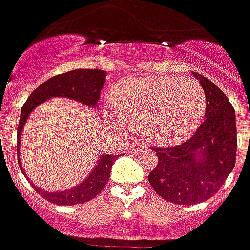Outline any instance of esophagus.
Masks as SVG:
<instances>
[{
  "mask_svg": "<svg viewBox=\"0 0 250 250\" xmlns=\"http://www.w3.org/2000/svg\"><path fill=\"white\" fill-rule=\"evenodd\" d=\"M143 150H146V146L141 142H132L131 145H128V151L131 154H139Z\"/></svg>",
  "mask_w": 250,
  "mask_h": 250,
  "instance_id": "esophagus-1",
  "label": "esophagus"
}]
</instances>
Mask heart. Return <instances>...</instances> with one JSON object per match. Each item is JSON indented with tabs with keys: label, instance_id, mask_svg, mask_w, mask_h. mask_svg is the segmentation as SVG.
Instances as JSON below:
<instances>
[{
	"label": "heart",
	"instance_id": "b5f03b06",
	"mask_svg": "<svg viewBox=\"0 0 250 250\" xmlns=\"http://www.w3.org/2000/svg\"><path fill=\"white\" fill-rule=\"evenodd\" d=\"M115 112L155 145L170 146L198 130L206 113L203 86L191 77H137L111 90Z\"/></svg>",
	"mask_w": 250,
	"mask_h": 250
}]
</instances>
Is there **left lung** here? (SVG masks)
Here are the masks:
<instances>
[{"instance_id": "8db88e82", "label": "left lung", "mask_w": 250, "mask_h": 250, "mask_svg": "<svg viewBox=\"0 0 250 250\" xmlns=\"http://www.w3.org/2000/svg\"><path fill=\"white\" fill-rule=\"evenodd\" d=\"M207 105L206 120L187 142L154 149L157 167L149 183L162 199L176 204H196L221 189L235 165L237 127L234 108L221 89L198 73Z\"/></svg>"}]
</instances>
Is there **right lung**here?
I'll return each mask as SVG.
<instances>
[{
  "label": "right lung",
  "mask_w": 250,
  "mask_h": 250,
  "mask_svg": "<svg viewBox=\"0 0 250 250\" xmlns=\"http://www.w3.org/2000/svg\"><path fill=\"white\" fill-rule=\"evenodd\" d=\"M105 76L107 71L99 70V69H78L71 70L63 74H59L47 80L39 88H36L28 97L24 107L21 108L20 122L17 127V158L21 172H24V167H21L20 160V143H21V134L24 130V125L27 123L28 118L35 108L40 105L46 100H50L51 97H67L73 100L83 103V105L90 108H95L99 103L100 92L104 83H105ZM118 155L103 154L99 157V161L93 167L86 179L78 186L70 189H64L59 192L44 191L39 187L32 184L35 191H38L43 198L51 202L54 204H62V206H74L89 202L97 196L103 188L105 187L111 174V167Z\"/></svg>",
  "instance_id": "obj_1"
}]
</instances>
